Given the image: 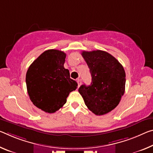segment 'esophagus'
I'll list each match as a JSON object with an SVG mask.
<instances>
[{"instance_id": "obj_1", "label": "esophagus", "mask_w": 153, "mask_h": 153, "mask_svg": "<svg viewBox=\"0 0 153 153\" xmlns=\"http://www.w3.org/2000/svg\"><path fill=\"white\" fill-rule=\"evenodd\" d=\"M77 86H78V87L80 86L81 84H82L81 79H77Z\"/></svg>"}]
</instances>
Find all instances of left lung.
<instances>
[{
	"mask_svg": "<svg viewBox=\"0 0 153 153\" xmlns=\"http://www.w3.org/2000/svg\"><path fill=\"white\" fill-rule=\"evenodd\" d=\"M82 56L90 69L91 85L83 84L78 89L90 110L103 115L114 110L125 93V71L118 60L102 50L83 51Z\"/></svg>",
	"mask_w": 153,
	"mask_h": 153,
	"instance_id": "1",
	"label": "left lung"
}]
</instances>
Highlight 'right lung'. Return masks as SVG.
Wrapping results in <instances>:
<instances>
[{
    "instance_id": "1",
    "label": "right lung",
    "mask_w": 153,
    "mask_h": 153,
    "mask_svg": "<svg viewBox=\"0 0 153 153\" xmlns=\"http://www.w3.org/2000/svg\"><path fill=\"white\" fill-rule=\"evenodd\" d=\"M66 54L60 50H48L28 67L26 83L30 99L36 107L54 113L67 102L71 91L77 87L65 69Z\"/></svg>"
}]
</instances>
